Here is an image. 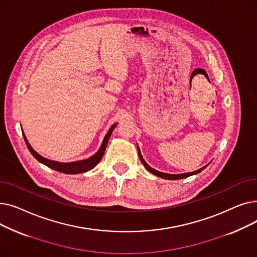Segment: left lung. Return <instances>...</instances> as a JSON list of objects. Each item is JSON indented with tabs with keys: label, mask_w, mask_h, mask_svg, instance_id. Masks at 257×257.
<instances>
[{
	"label": "left lung",
	"mask_w": 257,
	"mask_h": 257,
	"mask_svg": "<svg viewBox=\"0 0 257 257\" xmlns=\"http://www.w3.org/2000/svg\"><path fill=\"white\" fill-rule=\"evenodd\" d=\"M138 151H139V156H140V159L142 160V163H143V165L145 166V168L149 171L150 173H152V174H154L155 176H157V177H160V178H164V179H169V180H177V179H183V178H186V177H190V176H192V175H196V174H199L201 171H203L207 166H205V167H203V168H201V169H199V170H197V171H195V172H191V173H184V174H167V173H163V172H159V171H156V170H154V169H152L149 165H148L146 161H145V159L143 158V156H142V153H141V150H140V148H139V146H138Z\"/></svg>",
	"instance_id": "obj_1"
}]
</instances>
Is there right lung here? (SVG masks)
<instances>
[{"label": "right lung", "mask_w": 257, "mask_h": 257, "mask_svg": "<svg viewBox=\"0 0 257 257\" xmlns=\"http://www.w3.org/2000/svg\"><path fill=\"white\" fill-rule=\"evenodd\" d=\"M116 124H113L110 127V129L108 130V132L106 133V136H105V138L103 140V143H102V145L100 147V149H99V151L96 154H93L91 157H89L87 159L73 161V163H58V161L50 160L48 158L43 157L42 155H39L35 150H33V148L30 146L28 140H27L24 131H23V137H24V140L26 142L27 147H28L29 151L39 161V163H42L45 166H47L48 168H50L52 170H55V171L60 172V173H64V174H79V173H85V172L93 169L94 167H96L100 163V160L102 159V157H103V155L105 153L107 143H108V141H109V138L111 136L113 129L115 128Z\"/></svg>", "instance_id": "1"}]
</instances>
